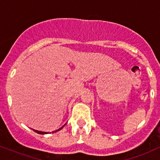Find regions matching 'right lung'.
Returning a JSON list of instances; mask_svg holds the SVG:
<instances>
[{
	"label": "right lung",
	"instance_id": "right-lung-1",
	"mask_svg": "<svg viewBox=\"0 0 160 160\" xmlns=\"http://www.w3.org/2000/svg\"><path fill=\"white\" fill-rule=\"evenodd\" d=\"M64 126H65V125H64ZM64 126H62V127H61L60 128H58V129H57V130H56V131H53V132H58V131H59V130H61L62 128L64 127ZM34 130V132H37V133H38V134H40V135H44V134H49V132H40V131H38V130H34V129H33Z\"/></svg>",
	"mask_w": 160,
	"mask_h": 160
}]
</instances>
